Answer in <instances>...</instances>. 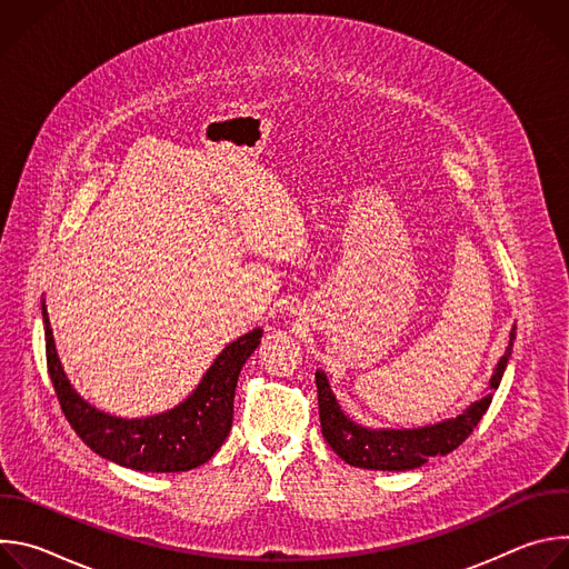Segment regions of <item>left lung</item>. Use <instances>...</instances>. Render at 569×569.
Returning a JSON list of instances; mask_svg holds the SVG:
<instances>
[{
	"label": "left lung",
	"instance_id": "obj_1",
	"mask_svg": "<svg viewBox=\"0 0 569 569\" xmlns=\"http://www.w3.org/2000/svg\"><path fill=\"white\" fill-rule=\"evenodd\" d=\"M509 338L511 340L507 353L500 358L486 393L470 402L459 417L412 430H371L356 423L342 412L336 393L331 391L327 373L317 369L315 382L323 439H327V443L333 448V452H338L340 459L356 468L369 470H412L423 466L430 457H443L452 452L470 437L475 426L481 421L486 410H489L493 391L500 387L507 362L511 358L516 327L511 329Z\"/></svg>",
	"mask_w": 569,
	"mask_h": 569
}]
</instances>
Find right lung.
I'll list each match as a JSON object with an SVG mask.
<instances>
[{"label": "right lung", "instance_id": "obj_1", "mask_svg": "<svg viewBox=\"0 0 569 569\" xmlns=\"http://www.w3.org/2000/svg\"><path fill=\"white\" fill-rule=\"evenodd\" d=\"M42 321L49 376L69 426L103 459L141 472H184L216 455L231 430L238 373L263 336L254 329L227 345L196 391L173 410L146 419H121L97 410L67 380L44 301Z\"/></svg>", "mask_w": 569, "mask_h": 569}]
</instances>
